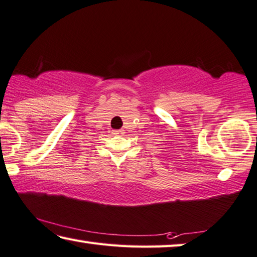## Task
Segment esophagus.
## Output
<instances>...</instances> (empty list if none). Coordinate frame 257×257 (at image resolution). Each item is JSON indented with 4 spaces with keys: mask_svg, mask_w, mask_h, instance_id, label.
Masks as SVG:
<instances>
[{
    "mask_svg": "<svg viewBox=\"0 0 257 257\" xmlns=\"http://www.w3.org/2000/svg\"><path fill=\"white\" fill-rule=\"evenodd\" d=\"M123 134H124V130H122V129L115 130V132H114V135H119V136H122Z\"/></svg>",
    "mask_w": 257,
    "mask_h": 257,
    "instance_id": "34e87169",
    "label": "esophagus"
}]
</instances>
